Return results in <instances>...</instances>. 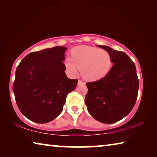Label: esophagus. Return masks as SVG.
Segmentation results:
<instances>
[{
  "instance_id": "34e87169",
  "label": "esophagus",
  "mask_w": 157,
  "mask_h": 157,
  "mask_svg": "<svg viewBox=\"0 0 157 157\" xmlns=\"http://www.w3.org/2000/svg\"><path fill=\"white\" fill-rule=\"evenodd\" d=\"M85 83L82 80H80V79H79L78 80V84H84Z\"/></svg>"
}]
</instances>
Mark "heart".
Segmentation results:
<instances>
[{
    "label": "heart",
    "mask_w": 157,
    "mask_h": 157,
    "mask_svg": "<svg viewBox=\"0 0 157 157\" xmlns=\"http://www.w3.org/2000/svg\"><path fill=\"white\" fill-rule=\"evenodd\" d=\"M72 57L64 60L67 71L72 75L78 74L81 68L83 78L88 80H97L105 77L112 68L111 54L105 49L90 46H78L71 50Z\"/></svg>",
    "instance_id": "heart-1"
}]
</instances>
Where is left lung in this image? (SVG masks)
I'll return each instance as SVG.
<instances>
[{
    "label": "left lung",
    "mask_w": 157,
    "mask_h": 157,
    "mask_svg": "<svg viewBox=\"0 0 157 157\" xmlns=\"http://www.w3.org/2000/svg\"><path fill=\"white\" fill-rule=\"evenodd\" d=\"M111 54L113 66L105 77L86 83L89 114L104 124L115 123L130 113L138 97L139 81L133 61L123 52L98 45Z\"/></svg>",
    "instance_id": "obj_1"
}]
</instances>
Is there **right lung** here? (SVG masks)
<instances>
[{"instance_id": "add662e5", "label": "right lung", "mask_w": 157, "mask_h": 157, "mask_svg": "<svg viewBox=\"0 0 157 157\" xmlns=\"http://www.w3.org/2000/svg\"><path fill=\"white\" fill-rule=\"evenodd\" d=\"M65 47L29 54L17 66L13 92L21 113L36 123L49 122L63 110L67 95L78 79L65 73Z\"/></svg>"}]
</instances>
